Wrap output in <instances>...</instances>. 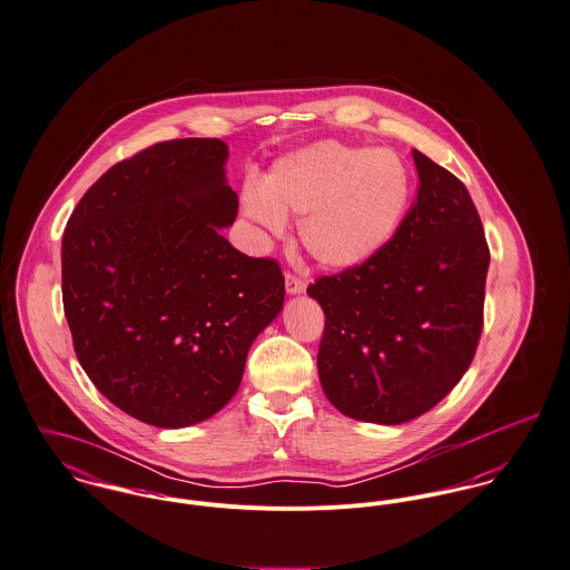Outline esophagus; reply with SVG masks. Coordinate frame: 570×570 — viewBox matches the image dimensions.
Wrapping results in <instances>:
<instances>
[{
  "label": "esophagus",
  "mask_w": 570,
  "mask_h": 570,
  "mask_svg": "<svg viewBox=\"0 0 570 570\" xmlns=\"http://www.w3.org/2000/svg\"><path fill=\"white\" fill-rule=\"evenodd\" d=\"M286 293L288 295H302L306 293V282L293 273H286Z\"/></svg>",
  "instance_id": "obj_1"
}]
</instances>
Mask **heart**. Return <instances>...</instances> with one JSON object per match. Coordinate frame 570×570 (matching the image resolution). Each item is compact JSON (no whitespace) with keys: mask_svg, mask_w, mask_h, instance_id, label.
Listing matches in <instances>:
<instances>
[{"mask_svg":"<svg viewBox=\"0 0 570 570\" xmlns=\"http://www.w3.org/2000/svg\"><path fill=\"white\" fill-rule=\"evenodd\" d=\"M409 173L389 150L316 141L284 155L262 184L243 190L245 214L271 234L299 216L304 249L325 268L365 264L397 232L409 203Z\"/></svg>","mask_w":570,"mask_h":570,"instance_id":"heart-1","label":"heart"}]
</instances>
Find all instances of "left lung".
Masks as SVG:
<instances>
[{
	"label": "left lung",
	"instance_id": "obj_1",
	"mask_svg": "<svg viewBox=\"0 0 570 570\" xmlns=\"http://www.w3.org/2000/svg\"><path fill=\"white\" fill-rule=\"evenodd\" d=\"M420 190L372 259L318 277L325 315L316 367L347 417L404 424L440 404L468 372L483 330L490 249L465 186L413 150Z\"/></svg>",
	"mask_w": 570,
	"mask_h": 570
}]
</instances>
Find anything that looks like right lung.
Instances as JSON below:
<instances>
[{
    "mask_svg": "<svg viewBox=\"0 0 570 570\" xmlns=\"http://www.w3.org/2000/svg\"><path fill=\"white\" fill-rule=\"evenodd\" d=\"M223 139L155 144L109 168L67 220L63 308L76 356L130 417L186 429L238 391L255 336L284 308L277 262L220 234L238 196Z\"/></svg>",
    "mask_w": 570,
    "mask_h": 570,
    "instance_id": "obj_1",
    "label": "right lung"
}]
</instances>
